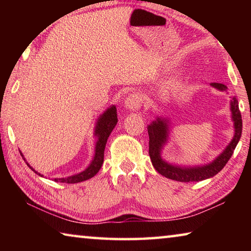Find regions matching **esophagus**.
I'll list each match as a JSON object with an SVG mask.
<instances>
[{"instance_id":"34e87169","label":"esophagus","mask_w":251,"mask_h":251,"mask_svg":"<svg viewBox=\"0 0 251 251\" xmlns=\"http://www.w3.org/2000/svg\"><path fill=\"white\" fill-rule=\"evenodd\" d=\"M142 103H143L142 96L134 93V94H130L125 100L124 106H125V108L128 109V110H137V109L141 108Z\"/></svg>"}]
</instances>
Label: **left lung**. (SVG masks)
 <instances>
[{
	"instance_id": "8db88e82",
	"label": "left lung",
	"mask_w": 251,
	"mask_h": 251,
	"mask_svg": "<svg viewBox=\"0 0 251 251\" xmlns=\"http://www.w3.org/2000/svg\"><path fill=\"white\" fill-rule=\"evenodd\" d=\"M210 86L220 92H227V86L224 84L211 83ZM230 112L233 122V130H235L231 142L211 163L196 165V166H181V165L168 163L163 159L161 151L168 143L171 126H169L168 118L161 116L157 117L147 126L148 135H150V157L152 166L160 175L181 182L201 181L217 175L230 159L238 142L240 141L241 131H243V120H241L239 105L236 97H232L230 100Z\"/></svg>"
}]
</instances>
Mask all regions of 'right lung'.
<instances>
[{"label": "right lung", "instance_id": "add662e5", "mask_svg": "<svg viewBox=\"0 0 251 251\" xmlns=\"http://www.w3.org/2000/svg\"><path fill=\"white\" fill-rule=\"evenodd\" d=\"M117 124V109L115 105H112L108 107L105 112L101 114V115L97 118L96 125L94 128V136L96 137V144H95V152L94 157L91 161V164L84 169L83 172L78 174H75V175H72L69 177H63V178H54V181L57 182H66V184H76V182H80L84 180L90 179V178L94 177L97 173L100 172V169L103 165L104 161V151L106 143H107V139L109 137L110 133L114 129V127ZM21 152V151H20ZM21 155L24 158L22 152ZM24 160H26L24 158ZM27 166L32 169V171L37 174V175L43 177L40 173H37L35 169L29 166V164L26 161Z\"/></svg>", "mask_w": 251, "mask_h": 251}]
</instances>
